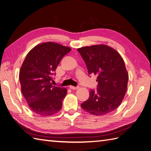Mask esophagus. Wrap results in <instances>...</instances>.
Here are the masks:
<instances>
[{"instance_id": "esophagus-1", "label": "esophagus", "mask_w": 151, "mask_h": 151, "mask_svg": "<svg viewBox=\"0 0 151 151\" xmlns=\"http://www.w3.org/2000/svg\"><path fill=\"white\" fill-rule=\"evenodd\" d=\"M69 88H70L71 89H73V90H76V89H78L79 87H74V86H71L70 87H69Z\"/></svg>"}]
</instances>
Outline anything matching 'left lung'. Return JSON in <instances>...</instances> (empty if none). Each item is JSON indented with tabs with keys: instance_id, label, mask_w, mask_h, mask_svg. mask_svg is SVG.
<instances>
[{
	"instance_id": "1",
	"label": "left lung",
	"mask_w": 151,
	"mask_h": 151,
	"mask_svg": "<svg viewBox=\"0 0 151 151\" xmlns=\"http://www.w3.org/2000/svg\"><path fill=\"white\" fill-rule=\"evenodd\" d=\"M86 64L89 75H97L98 89L91 90L89 98L81 107L91 114H109L121 105L124 98L128 73L120 53L106 45L83 46L77 49Z\"/></svg>"
}]
</instances>
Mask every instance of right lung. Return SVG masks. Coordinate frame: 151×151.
<instances>
[{"mask_svg":"<svg viewBox=\"0 0 151 151\" xmlns=\"http://www.w3.org/2000/svg\"><path fill=\"white\" fill-rule=\"evenodd\" d=\"M71 50L57 42H46L34 46L27 55L19 79L22 94L35 114L48 117L61 110L67 89L52 86L53 74Z\"/></svg>","mask_w":151,"mask_h":151,"instance_id":"obj_1","label":"right lung"}]
</instances>
